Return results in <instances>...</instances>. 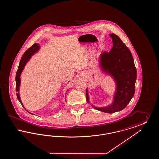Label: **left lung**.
I'll list each match as a JSON object with an SVG mask.
<instances>
[{
    "label": "left lung",
    "instance_id": "8db88e82",
    "mask_svg": "<svg viewBox=\"0 0 159 159\" xmlns=\"http://www.w3.org/2000/svg\"><path fill=\"white\" fill-rule=\"evenodd\" d=\"M112 39L113 48L109 53L103 52L99 58L101 71L111 76L116 85L113 102L106 107H97L90 102L88 89L86 99L95 109L107 113H113L123 110L135 93L136 69L132 53L128 47L115 34H109Z\"/></svg>",
    "mask_w": 159,
    "mask_h": 159
}]
</instances>
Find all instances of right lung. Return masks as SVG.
I'll return each mask as SVG.
<instances>
[{
    "instance_id": "1",
    "label": "right lung",
    "mask_w": 159,
    "mask_h": 159,
    "mask_svg": "<svg viewBox=\"0 0 159 159\" xmlns=\"http://www.w3.org/2000/svg\"><path fill=\"white\" fill-rule=\"evenodd\" d=\"M40 46L39 45L38 43H34L33 44L32 46L28 50H27L25 53H24V55L20 60V64H19V66H18V68L16 74V77H15V81H16V97L19 100L20 102L21 103V104L22 105L24 108L29 113L31 114L30 113L29 111H28L24 107V106L20 98V84H21V75L22 74L24 67L25 66V65L27 64V63L29 61L32 57L33 55H34L35 53H37L38 51L40 50ZM68 89L67 91H66V93L68 92Z\"/></svg>"
}]
</instances>
